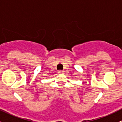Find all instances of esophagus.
Instances as JSON below:
<instances>
[{
	"label": "esophagus",
	"mask_w": 122,
	"mask_h": 122,
	"mask_svg": "<svg viewBox=\"0 0 122 122\" xmlns=\"http://www.w3.org/2000/svg\"><path fill=\"white\" fill-rule=\"evenodd\" d=\"M63 72V71H61V70H60V71H58V73H62V72Z\"/></svg>",
	"instance_id": "obj_1"
}]
</instances>
